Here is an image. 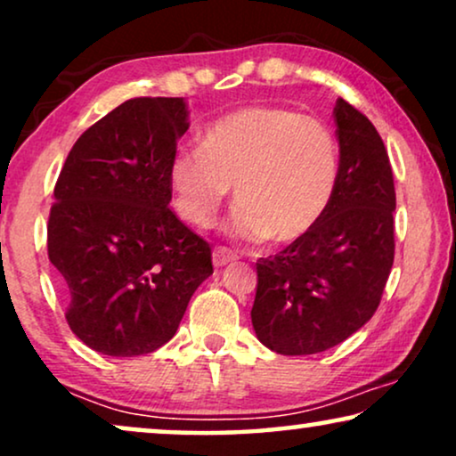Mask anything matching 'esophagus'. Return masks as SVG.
I'll use <instances>...</instances> for the list:
<instances>
[{
	"label": "esophagus",
	"instance_id": "obj_1",
	"mask_svg": "<svg viewBox=\"0 0 456 456\" xmlns=\"http://www.w3.org/2000/svg\"><path fill=\"white\" fill-rule=\"evenodd\" d=\"M239 259V255L234 251H230L228 247H216L214 248V265L216 267H224L228 264H232V261Z\"/></svg>",
	"mask_w": 456,
	"mask_h": 456
}]
</instances>
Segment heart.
Here are the masks:
<instances>
[{"label":"heart","instance_id":"obj_1","mask_svg":"<svg viewBox=\"0 0 456 456\" xmlns=\"http://www.w3.org/2000/svg\"><path fill=\"white\" fill-rule=\"evenodd\" d=\"M340 153L320 118L284 105L255 103L203 128L201 149L180 147L167 166L178 216L208 228L232 192L230 232L278 245L309 234L338 184Z\"/></svg>","mask_w":456,"mask_h":456}]
</instances>
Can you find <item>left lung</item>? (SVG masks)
Instances as JSON below:
<instances>
[{
  "label": "left lung",
  "instance_id": "1",
  "mask_svg": "<svg viewBox=\"0 0 456 456\" xmlns=\"http://www.w3.org/2000/svg\"><path fill=\"white\" fill-rule=\"evenodd\" d=\"M340 172L320 224L257 261L251 309L261 345L278 354L328 351L365 326L395 261L396 192L382 136L345 99L334 108Z\"/></svg>",
  "mask_w": 456,
  "mask_h": 456
}]
</instances>
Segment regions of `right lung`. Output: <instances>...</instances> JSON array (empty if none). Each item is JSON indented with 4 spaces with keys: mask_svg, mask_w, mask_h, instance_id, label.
I'll use <instances>...</instances> for the list:
<instances>
[{
    "mask_svg": "<svg viewBox=\"0 0 456 456\" xmlns=\"http://www.w3.org/2000/svg\"><path fill=\"white\" fill-rule=\"evenodd\" d=\"M189 130L183 97H134L86 128L53 189L47 255L66 322L110 357L153 353L214 273L211 247L167 208V166Z\"/></svg>",
    "mask_w": 456,
    "mask_h": 456,
    "instance_id": "right-lung-1",
    "label": "right lung"
}]
</instances>
